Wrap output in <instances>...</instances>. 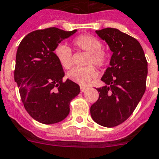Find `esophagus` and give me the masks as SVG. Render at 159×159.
Returning a JSON list of instances; mask_svg holds the SVG:
<instances>
[{
	"label": "esophagus",
	"mask_w": 159,
	"mask_h": 159,
	"mask_svg": "<svg viewBox=\"0 0 159 159\" xmlns=\"http://www.w3.org/2000/svg\"><path fill=\"white\" fill-rule=\"evenodd\" d=\"M80 89H81V92H84V91H86L87 88H85V87H83V86H81V87H80Z\"/></svg>",
	"instance_id": "1"
}]
</instances>
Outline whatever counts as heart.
Returning a JSON list of instances; mask_svg holds the SVG:
<instances>
[{"mask_svg":"<svg viewBox=\"0 0 159 159\" xmlns=\"http://www.w3.org/2000/svg\"><path fill=\"white\" fill-rule=\"evenodd\" d=\"M72 44L76 50L88 53L85 65L89 66L73 68L67 73V77L79 85H89L92 80L97 76V71L91 65L97 68L103 67L108 61V55L102 50V42L93 35H80L74 39ZM54 54L63 68L69 69L72 66L73 54L70 47L63 43L58 44L54 50Z\"/></svg>","mask_w":159,"mask_h":159,"instance_id":"b5f03b06","label":"heart"}]
</instances>
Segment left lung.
Returning a JSON list of instances; mask_svg holds the SVG:
<instances>
[{"mask_svg":"<svg viewBox=\"0 0 159 159\" xmlns=\"http://www.w3.org/2000/svg\"><path fill=\"white\" fill-rule=\"evenodd\" d=\"M95 33L106 41L113 55L101 78L106 85L97 89L99 97L90 113L97 124L115 127L130 117L144 94L148 61L135 38L112 28Z\"/></svg>","mask_w":159,"mask_h":159,"instance_id":"left-lung-1","label":"left lung"}]
</instances>
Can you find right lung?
Instances as JSON below:
<instances>
[{
	"label": "right lung",
	"mask_w": 159,
	"mask_h": 159,
	"mask_svg": "<svg viewBox=\"0 0 159 159\" xmlns=\"http://www.w3.org/2000/svg\"><path fill=\"white\" fill-rule=\"evenodd\" d=\"M76 30L57 28L35 30L23 38L16 55L14 79L21 100L29 116L42 124L63 120L70 112V103L80 93L78 84L67 79L54 50Z\"/></svg>",
	"instance_id": "obj_1"
}]
</instances>
